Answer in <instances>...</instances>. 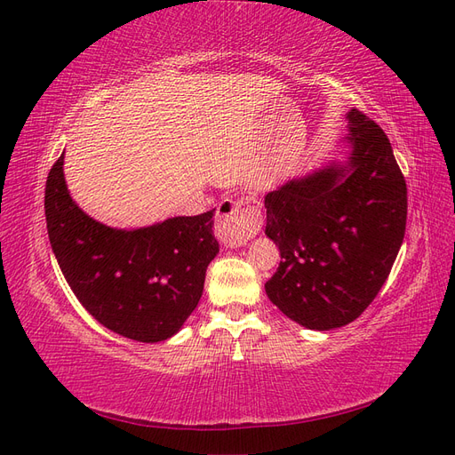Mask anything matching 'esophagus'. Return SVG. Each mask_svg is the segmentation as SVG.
Instances as JSON below:
<instances>
[{"label": "esophagus", "mask_w": 455, "mask_h": 455, "mask_svg": "<svg viewBox=\"0 0 455 455\" xmlns=\"http://www.w3.org/2000/svg\"><path fill=\"white\" fill-rule=\"evenodd\" d=\"M261 228L259 203L252 196L224 199L216 211V237L226 246H243Z\"/></svg>", "instance_id": "1"}]
</instances>
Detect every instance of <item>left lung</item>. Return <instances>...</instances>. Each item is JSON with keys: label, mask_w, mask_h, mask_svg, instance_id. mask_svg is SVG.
<instances>
[{"label": "left lung", "mask_w": 455, "mask_h": 455, "mask_svg": "<svg viewBox=\"0 0 455 455\" xmlns=\"http://www.w3.org/2000/svg\"><path fill=\"white\" fill-rule=\"evenodd\" d=\"M347 149L266 196L281 264L267 298L309 330L353 323L374 299L406 231V182L378 123L349 109Z\"/></svg>", "instance_id": "8db88e82"}]
</instances>
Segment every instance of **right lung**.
Listing matches in <instances>:
<instances>
[{
    "instance_id": "obj_1",
    "label": "right lung",
    "mask_w": 455,
    "mask_h": 455,
    "mask_svg": "<svg viewBox=\"0 0 455 455\" xmlns=\"http://www.w3.org/2000/svg\"><path fill=\"white\" fill-rule=\"evenodd\" d=\"M212 216L209 211L139 229L109 228L72 199L64 154L47 176V231L66 283L102 326L136 341L172 338L197 307L206 267L220 251Z\"/></svg>"
}]
</instances>
